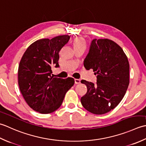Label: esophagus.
I'll return each instance as SVG.
<instances>
[{
    "label": "esophagus",
    "mask_w": 146,
    "mask_h": 146,
    "mask_svg": "<svg viewBox=\"0 0 146 146\" xmlns=\"http://www.w3.org/2000/svg\"><path fill=\"white\" fill-rule=\"evenodd\" d=\"M74 82H75V84H80V83H81V80L78 79H74Z\"/></svg>",
    "instance_id": "1"
}]
</instances>
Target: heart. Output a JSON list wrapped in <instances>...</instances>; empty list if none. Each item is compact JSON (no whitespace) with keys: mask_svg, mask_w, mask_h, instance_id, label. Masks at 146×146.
I'll return each mask as SVG.
<instances>
[{"mask_svg":"<svg viewBox=\"0 0 146 146\" xmlns=\"http://www.w3.org/2000/svg\"><path fill=\"white\" fill-rule=\"evenodd\" d=\"M72 45L74 50L81 48L86 49V41L84 38H82L81 36H77L73 39Z\"/></svg>","mask_w":146,"mask_h":146,"instance_id":"heart-1","label":"heart"}]
</instances>
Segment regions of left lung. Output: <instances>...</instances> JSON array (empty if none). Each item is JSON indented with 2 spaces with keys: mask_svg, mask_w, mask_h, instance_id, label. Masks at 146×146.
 <instances>
[{
  "mask_svg": "<svg viewBox=\"0 0 146 146\" xmlns=\"http://www.w3.org/2000/svg\"><path fill=\"white\" fill-rule=\"evenodd\" d=\"M87 70L93 69L96 84L82 80L87 93L81 99L92 113L103 115L114 109L123 99L129 84V63L122 48L108 39H94L84 61Z\"/></svg>",
  "mask_w": 146,
  "mask_h": 146,
  "instance_id": "1",
  "label": "left lung"
}]
</instances>
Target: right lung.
<instances>
[{
  "mask_svg": "<svg viewBox=\"0 0 146 146\" xmlns=\"http://www.w3.org/2000/svg\"><path fill=\"white\" fill-rule=\"evenodd\" d=\"M70 39L69 35L33 43L24 53L18 68V84L26 102L35 111L48 114L62 105L74 84L71 77H54L52 67H59V52Z\"/></svg>",
  "mask_w": 146,
  "mask_h": 146,
  "instance_id": "obj_1",
  "label": "right lung"
}]
</instances>
